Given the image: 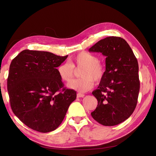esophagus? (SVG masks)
I'll return each instance as SVG.
<instances>
[{
	"mask_svg": "<svg viewBox=\"0 0 156 156\" xmlns=\"http://www.w3.org/2000/svg\"><path fill=\"white\" fill-rule=\"evenodd\" d=\"M84 96V95L83 94H81V93H78L77 94V98H83Z\"/></svg>",
	"mask_w": 156,
	"mask_h": 156,
	"instance_id": "34e87169",
	"label": "esophagus"
}]
</instances>
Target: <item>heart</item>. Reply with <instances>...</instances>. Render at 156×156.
I'll return each instance as SVG.
<instances>
[{"label":"heart","instance_id":"1","mask_svg":"<svg viewBox=\"0 0 156 156\" xmlns=\"http://www.w3.org/2000/svg\"><path fill=\"white\" fill-rule=\"evenodd\" d=\"M83 68L79 74L81 78L71 81L68 87L80 92L90 90L94 87V80L100 83L105 74V66L99 62L98 56L86 51L75 55L70 59V63L61 64L57 68V72L62 81L69 82L74 76V68Z\"/></svg>","mask_w":156,"mask_h":156}]
</instances>
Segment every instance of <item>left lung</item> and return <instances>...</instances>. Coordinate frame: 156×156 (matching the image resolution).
I'll list each match as a JSON object with an SVG mask.
<instances>
[{"label":"left lung","mask_w":156,"mask_h":156,"mask_svg":"<svg viewBox=\"0 0 156 156\" xmlns=\"http://www.w3.org/2000/svg\"><path fill=\"white\" fill-rule=\"evenodd\" d=\"M106 56L105 74L92 94L98 106L91 115L105 126L118 125L132 115L140 89L139 64L127 41L120 37L109 36L89 49Z\"/></svg>","instance_id":"left-lung-1"}]
</instances>
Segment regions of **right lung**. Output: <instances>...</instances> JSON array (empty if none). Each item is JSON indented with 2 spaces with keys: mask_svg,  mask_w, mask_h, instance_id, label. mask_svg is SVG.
<instances>
[{
  "mask_svg": "<svg viewBox=\"0 0 156 156\" xmlns=\"http://www.w3.org/2000/svg\"><path fill=\"white\" fill-rule=\"evenodd\" d=\"M67 57L26 49L12 60L7 79L10 106L30 128L54 131L76 99V91L64 87L56 69Z\"/></svg>",
  "mask_w": 156,
  "mask_h": 156,
  "instance_id": "add662e5",
  "label": "right lung"
}]
</instances>
